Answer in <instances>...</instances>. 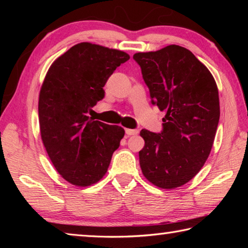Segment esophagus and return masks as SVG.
<instances>
[{"mask_svg":"<svg viewBox=\"0 0 248 248\" xmlns=\"http://www.w3.org/2000/svg\"><path fill=\"white\" fill-rule=\"evenodd\" d=\"M125 133H127V136H134V134L138 133V130L137 129H125Z\"/></svg>","mask_w":248,"mask_h":248,"instance_id":"34e87169","label":"esophagus"}]
</instances>
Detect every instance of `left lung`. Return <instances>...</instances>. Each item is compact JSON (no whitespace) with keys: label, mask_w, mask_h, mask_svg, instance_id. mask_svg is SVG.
I'll return each instance as SVG.
<instances>
[{"label":"left lung","mask_w":248,"mask_h":248,"mask_svg":"<svg viewBox=\"0 0 248 248\" xmlns=\"http://www.w3.org/2000/svg\"><path fill=\"white\" fill-rule=\"evenodd\" d=\"M149 87L151 103L165 110L159 133L142 129L139 152L145 178L163 189L183 186L207 161L220 119L219 92L194 53L170 45L133 56Z\"/></svg>","instance_id":"1"}]
</instances>
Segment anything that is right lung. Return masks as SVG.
Instances as JSON below:
<instances>
[{
  "mask_svg": "<svg viewBox=\"0 0 248 248\" xmlns=\"http://www.w3.org/2000/svg\"><path fill=\"white\" fill-rule=\"evenodd\" d=\"M130 59L119 50L82 43L50 66L39 95L41 139L53 166L66 182L85 187L106 174L124 130L87 116L105 97L104 86Z\"/></svg>",
  "mask_w": 248,
  "mask_h": 248,
  "instance_id": "obj_1",
  "label": "right lung"
}]
</instances>
